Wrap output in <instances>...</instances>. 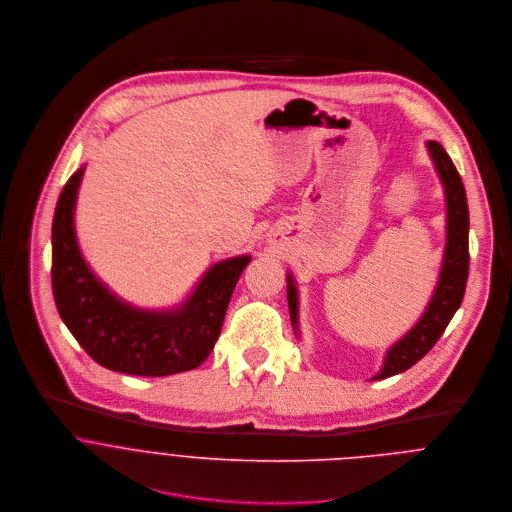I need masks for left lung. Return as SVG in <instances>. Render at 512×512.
Returning a JSON list of instances; mask_svg holds the SVG:
<instances>
[{"mask_svg":"<svg viewBox=\"0 0 512 512\" xmlns=\"http://www.w3.org/2000/svg\"><path fill=\"white\" fill-rule=\"evenodd\" d=\"M427 153L445 192V250L439 268L435 290L419 316V320L399 338L393 341L383 355V363L369 381L397 375L415 365L443 336L451 318L459 310L469 276V206L463 180L455 169L445 149L435 143H425ZM286 292L292 330L296 338L300 334V294L292 272L286 274Z\"/></svg>","mask_w":512,"mask_h":512,"instance_id":"1","label":"left lung"}]
</instances>
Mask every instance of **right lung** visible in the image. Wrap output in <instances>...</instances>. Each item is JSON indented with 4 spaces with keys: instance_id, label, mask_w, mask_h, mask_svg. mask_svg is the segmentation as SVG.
<instances>
[{
    "instance_id": "obj_1",
    "label": "right lung",
    "mask_w": 512,
    "mask_h": 512,
    "mask_svg": "<svg viewBox=\"0 0 512 512\" xmlns=\"http://www.w3.org/2000/svg\"><path fill=\"white\" fill-rule=\"evenodd\" d=\"M83 174L85 165L61 190L51 228V284L63 324L111 371L165 377L198 367L220 336L230 296L252 256L240 254L212 264L174 306L139 308L119 298L81 252L75 206Z\"/></svg>"
}]
</instances>
